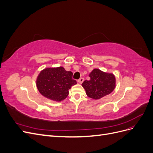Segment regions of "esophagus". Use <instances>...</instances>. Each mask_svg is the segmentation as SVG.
<instances>
[{
	"label": "esophagus",
	"instance_id": "34e87169",
	"mask_svg": "<svg viewBox=\"0 0 153 153\" xmlns=\"http://www.w3.org/2000/svg\"><path fill=\"white\" fill-rule=\"evenodd\" d=\"M84 78H80V79L78 80V83H80V84H82V82H84Z\"/></svg>",
	"mask_w": 153,
	"mask_h": 153
}]
</instances>
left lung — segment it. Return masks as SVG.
Masks as SVG:
<instances>
[{
    "mask_svg": "<svg viewBox=\"0 0 153 153\" xmlns=\"http://www.w3.org/2000/svg\"><path fill=\"white\" fill-rule=\"evenodd\" d=\"M89 80H85L82 87L86 94L94 100H99L110 94L116 86L115 76L112 73H106L99 69H94L89 75Z\"/></svg>",
    "mask_w": 153,
    "mask_h": 153,
    "instance_id": "obj_1",
    "label": "left lung"
}]
</instances>
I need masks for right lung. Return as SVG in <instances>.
<instances>
[{
    "mask_svg": "<svg viewBox=\"0 0 153 153\" xmlns=\"http://www.w3.org/2000/svg\"><path fill=\"white\" fill-rule=\"evenodd\" d=\"M72 76L73 73L62 66L46 68L37 76L36 87L45 98L60 102L67 98L69 89L76 84Z\"/></svg>",
    "mask_w": 153,
    "mask_h": 153,
    "instance_id": "obj_1",
    "label": "right lung"
}]
</instances>
